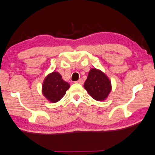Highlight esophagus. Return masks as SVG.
I'll use <instances>...</instances> for the list:
<instances>
[{
    "label": "esophagus",
    "mask_w": 155,
    "mask_h": 155,
    "mask_svg": "<svg viewBox=\"0 0 155 155\" xmlns=\"http://www.w3.org/2000/svg\"><path fill=\"white\" fill-rule=\"evenodd\" d=\"M76 83H79V84H81V85H83V83H84V81H83V80L82 79V78H80V79H79V80H78L77 81H76Z\"/></svg>",
    "instance_id": "1"
}]
</instances>
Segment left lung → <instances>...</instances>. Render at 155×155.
Segmentation results:
<instances>
[{
    "label": "left lung",
    "instance_id": "obj_1",
    "mask_svg": "<svg viewBox=\"0 0 155 155\" xmlns=\"http://www.w3.org/2000/svg\"><path fill=\"white\" fill-rule=\"evenodd\" d=\"M84 87L91 97L97 101H104L112 90L111 82L108 77L99 70L91 69Z\"/></svg>",
    "mask_w": 155,
    "mask_h": 155
}]
</instances>
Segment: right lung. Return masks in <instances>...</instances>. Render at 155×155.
<instances>
[{
    "label": "right lung",
    "instance_id": "right-lung-1",
    "mask_svg": "<svg viewBox=\"0 0 155 155\" xmlns=\"http://www.w3.org/2000/svg\"><path fill=\"white\" fill-rule=\"evenodd\" d=\"M70 84L62 78L58 72H53L45 77L42 85V93L50 102L56 103L64 97Z\"/></svg>",
    "mask_w": 155,
    "mask_h": 155
}]
</instances>
